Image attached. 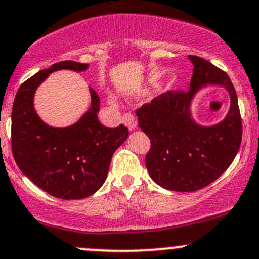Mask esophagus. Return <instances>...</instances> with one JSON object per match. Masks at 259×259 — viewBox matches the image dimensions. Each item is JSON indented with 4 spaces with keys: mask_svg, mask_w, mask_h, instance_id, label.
<instances>
[{
    "mask_svg": "<svg viewBox=\"0 0 259 259\" xmlns=\"http://www.w3.org/2000/svg\"><path fill=\"white\" fill-rule=\"evenodd\" d=\"M123 123L126 125L129 130H135L138 127V119L132 113H125L123 115Z\"/></svg>",
    "mask_w": 259,
    "mask_h": 259,
    "instance_id": "obj_1",
    "label": "esophagus"
}]
</instances>
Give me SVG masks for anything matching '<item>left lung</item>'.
Segmentation results:
<instances>
[{"label":"left lung","mask_w":259,"mask_h":259,"mask_svg":"<svg viewBox=\"0 0 259 259\" xmlns=\"http://www.w3.org/2000/svg\"><path fill=\"white\" fill-rule=\"evenodd\" d=\"M188 91H168L135 110L139 126L150 138L145 157L147 171L158 186L175 192H195L209 186L229 168L242 140L237 95L225 71L195 55ZM205 83L223 84L232 96V107L223 123L199 127L189 115V103Z\"/></svg>","instance_id":"1"}]
</instances>
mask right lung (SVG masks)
<instances>
[{
	"label": "right lung",
	"mask_w": 259,
	"mask_h": 259,
	"mask_svg": "<svg viewBox=\"0 0 259 259\" xmlns=\"http://www.w3.org/2000/svg\"><path fill=\"white\" fill-rule=\"evenodd\" d=\"M60 69L83 71L87 64L56 62L21 84L12 108V153L19 169L39 188L65 200L83 199L104 183L113 153L129 130L123 124L106 127L99 123V97L92 88V108L78 123L64 129L42 123L33 107L34 92L50 72Z\"/></svg>",
	"instance_id": "1"
}]
</instances>
